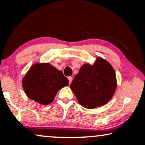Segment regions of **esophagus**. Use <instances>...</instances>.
Wrapping results in <instances>:
<instances>
[{
  "mask_svg": "<svg viewBox=\"0 0 145 145\" xmlns=\"http://www.w3.org/2000/svg\"><path fill=\"white\" fill-rule=\"evenodd\" d=\"M68 80H69V84H71V82H72L73 77H71V76H69V77H68Z\"/></svg>",
  "mask_w": 145,
  "mask_h": 145,
  "instance_id": "1",
  "label": "esophagus"
}]
</instances>
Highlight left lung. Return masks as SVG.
I'll use <instances>...</instances> for the list:
<instances>
[{
	"label": "left lung",
	"instance_id": "obj_1",
	"mask_svg": "<svg viewBox=\"0 0 145 145\" xmlns=\"http://www.w3.org/2000/svg\"><path fill=\"white\" fill-rule=\"evenodd\" d=\"M117 87L115 71L101 57L93 65L84 64L70 85L81 106L93 109L103 106L111 99Z\"/></svg>",
	"mask_w": 145,
	"mask_h": 145
}]
</instances>
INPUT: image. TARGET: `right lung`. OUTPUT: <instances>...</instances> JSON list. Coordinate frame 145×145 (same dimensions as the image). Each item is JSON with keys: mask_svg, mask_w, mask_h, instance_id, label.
<instances>
[{"mask_svg": "<svg viewBox=\"0 0 145 145\" xmlns=\"http://www.w3.org/2000/svg\"><path fill=\"white\" fill-rule=\"evenodd\" d=\"M23 89L29 98L42 105L50 104L58 91L69 85L60 70L48 63H35L22 80Z\"/></svg>", "mask_w": 145, "mask_h": 145, "instance_id": "1", "label": "right lung"}]
</instances>
